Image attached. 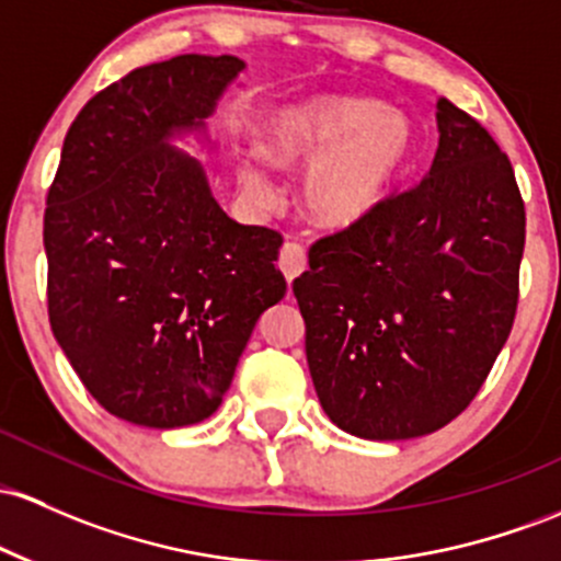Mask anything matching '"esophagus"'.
<instances>
[{
  "instance_id": "1",
  "label": "esophagus",
  "mask_w": 561,
  "mask_h": 561,
  "mask_svg": "<svg viewBox=\"0 0 561 561\" xmlns=\"http://www.w3.org/2000/svg\"><path fill=\"white\" fill-rule=\"evenodd\" d=\"M309 266V255H306V248L300 242H285L279 252V268L282 274L287 276V282H293L295 276H300Z\"/></svg>"
}]
</instances>
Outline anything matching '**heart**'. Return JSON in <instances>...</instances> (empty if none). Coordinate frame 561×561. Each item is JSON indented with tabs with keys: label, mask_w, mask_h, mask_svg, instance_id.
Listing matches in <instances>:
<instances>
[{
	"label": "heart",
	"mask_w": 561,
	"mask_h": 561,
	"mask_svg": "<svg viewBox=\"0 0 561 561\" xmlns=\"http://www.w3.org/2000/svg\"><path fill=\"white\" fill-rule=\"evenodd\" d=\"M268 153L290 168H309L304 202L319 224L346 229L383 207L417 153L412 122L367 98H311L276 111ZM242 181L263 199L276 186L263 164L244 162Z\"/></svg>",
	"instance_id": "1"
}]
</instances>
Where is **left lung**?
Here are the masks:
<instances>
[{
  "label": "left lung",
  "mask_w": 561,
  "mask_h": 561,
  "mask_svg": "<svg viewBox=\"0 0 561 561\" xmlns=\"http://www.w3.org/2000/svg\"><path fill=\"white\" fill-rule=\"evenodd\" d=\"M436 122L428 175L317 239L293 282L319 402L362 439H412L455 421L514 328L525 252L514 168L445 98Z\"/></svg>",
  "instance_id": "8db88e82"
}]
</instances>
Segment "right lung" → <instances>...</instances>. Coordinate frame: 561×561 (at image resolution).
<instances>
[{
  "instance_id": "right-lung-1",
  "label": "right lung",
  "mask_w": 561,
  "mask_h": 561,
  "mask_svg": "<svg viewBox=\"0 0 561 561\" xmlns=\"http://www.w3.org/2000/svg\"><path fill=\"white\" fill-rule=\"evenodd\" d=\"M244 69L178 55L92 95L47 191V313L73 373L111 415L149 428L210 417L257 317L279 304L282 233L218 207L196 159L202 127Z\"/></svg>"
}]
</instances>
